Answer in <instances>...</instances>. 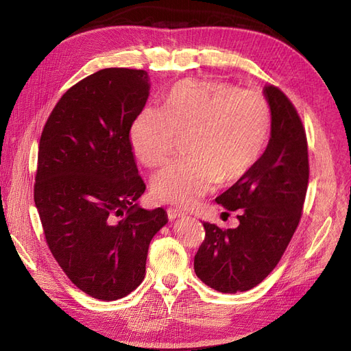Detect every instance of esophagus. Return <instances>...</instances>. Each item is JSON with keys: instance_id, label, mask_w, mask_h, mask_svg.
Wrapping results in <instances>:
<instances>
[{"instance_id": "obj_1", "label": "esophagus", "mask_w": 351, "mask_h": 351, "mask_svg": "<svg viewBox=\"0 0 351 351\" xmlns=\"http://www.w3.org/2000/svg\"><path fill=\"white\" fill-rule=\"evenodd\" d=\"M184 215V212H182V210H178V209H174V208H168L167 209V217H168V219H176V218H180V217H183Z\"/></svg>"}]
</instances>
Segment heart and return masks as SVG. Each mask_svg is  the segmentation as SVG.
Instances as JSON below:
<instances>
[{
  "label": "heart",
  "mask_w": 351,
  "mask_h": 351,
  "mask_svg": "<svg viewBox=\"0 0 351 351\" xmlns=\"http://www.w3.org/2000/svg\"><path fill=\"white\" fill-rule=\"evenodd\" d=\"M271 107L256 89L214 80H183L168 92L164 110L146 107L133 121L130 141L146 167L164 164L180 134H190V156L169 162L152 178V195L190 208L222 182L250 173L267 147Z\"/></svg>",
  "instance_id": "obj_1"
}]
</instances>
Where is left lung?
I'll return each instance as SVG.
<instances>
[{"instance_id": "8db88e82", "label": "left lung", "mask_w": 351, "mask_h": 351, "mask_svg": "<svg viewBox=\"0 0 351 351\" xmlns=\"http://www.w3.org/2000/svg\"><path fill=\"white\" fill-rule=\"evenodd\" d=\"M271 107V139L250 173L215 200L240 209L237 228L204 222L205 240L195 254L200 281L221 293L247 291L277 267L299 226L309 183V155L302 120L274 84L263 89Z\"/></svg>"}]
</instances>
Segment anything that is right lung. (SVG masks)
<instances>
[{
  "mask_svg": "<svg viewBox=\"0 0 351 351\" xmlns=\"http://www.w3.org/2000/svg\"><path fill=\"white\" fill-rule=\"evenodd\" d=\"M147 97L145 70H99L62 95L39 141L34 197L47 244L70 281L104 302L141 285L168 221L136 204L146 186L130 129Z\"/></svg>",
  "mask_w": 351,
  "mask_h": 351,
  "instance_id": "1",
  "label": "right lung"
}]
</instances>
